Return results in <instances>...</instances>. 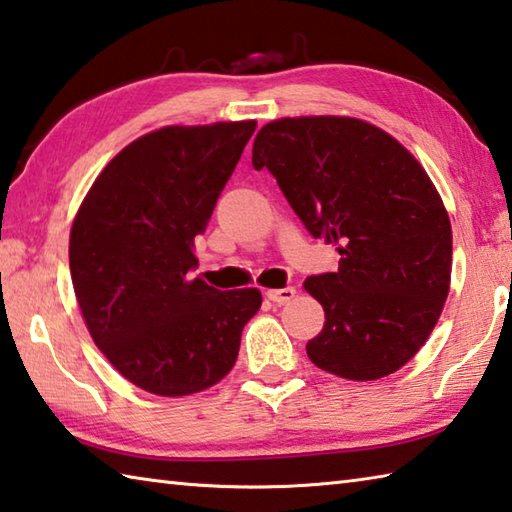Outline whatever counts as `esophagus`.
I'll use <instances>...</instances> for the list:
<instances>
[{"instance_id":"34e87169","label":"esophagus","mask_w":512,"mask_h":512,"mask_svg":"<svg viewBox=\"0 0 512 512\" xmlns=\"http://www.w3.org/2000/svg\"><path fill=\"white\" fill-rule=\"evenodd\" d=\"M266 297L275 304H286L295 297V288L293 286H284V288H273V291H266Z\"/></svg>"}]
</instances>
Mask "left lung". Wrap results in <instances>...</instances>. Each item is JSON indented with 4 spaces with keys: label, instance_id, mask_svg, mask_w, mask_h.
Returning <instances> with one entry per match:
<instances>
[{
    "label": "left lung",
    "instance_id": "8db88e82",
    "mask_svg": "<svg viewBox=\"0 0 512 512\" xmlns=\"http://www.w3.org/2000/svg\"><path fill=\"white\" fill-rule=\"evenodd\" d=\"M253 167L340 255L306 277L324 327L306 342L315 367L349 380L394 374L425 345L448 297L452 228L430 176L383 129L358 118H282L259 129Z\"/></svg>",
    "mask_w": 512,
    "mask_h": 512
}]
</instances>
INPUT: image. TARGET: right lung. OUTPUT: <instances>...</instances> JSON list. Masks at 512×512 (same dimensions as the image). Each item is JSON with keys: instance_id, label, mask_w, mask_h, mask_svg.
<instances>
[{"instance_id": "1", "label": "right lung", "mask_w": 512, "mask_h": 512, "mask_svg": "<svg viewBox=\"0 0 512 512\" xmlns=\"http://www.w3.org/2000/svg\"><path fill=\"white\" fill-rule=\"evenodd\" d=\"M255 120L163 127L129 143L91 185L73 221V291L98 349L129 383L188 396L219 383L257 288L219 291L199 277L194 237L206 232Z\"/></svg>"}]
</instances>
